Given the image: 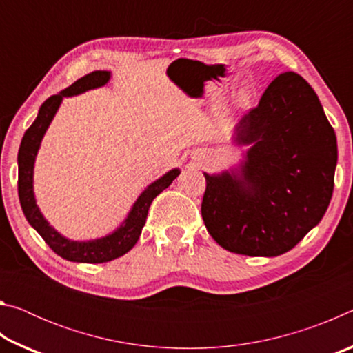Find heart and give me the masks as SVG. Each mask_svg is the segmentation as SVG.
I'll return each mask as SVG.
<instances>
[{
  "mask_svg": "<svg viewBox=\"0 0 353 353\" xmlns=\"http://www.w3.org/2000/svg\"><path fill=\"white\" fill-rule=\"evenodd\" d=\"M249 99H250L249 92H241V93L236 97V103H238V105L244 107V105L249 104Z\"/></svg>",
  "mask_w": 353,
  "mask_h": 353,
  "instance_id": "obj_1",
  "label": "heart"
}]
</instances>
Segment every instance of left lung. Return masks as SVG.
Segmentation results:
<instances>
[{
    "mask_svg": "<svg viewBox=\"0 0 353 353\" xmlns=\"http://www.w3.org/2000/svg\"><path fill=\"white\" fill-rule=\"evenodd\" d=\"M240 165L205 176L202 219L229 252L277 256L319 224L333 193L336 135L318 94L292 71L277 76L236 124Z\"/></svg>",
    "mask_w": 353,
    "mask_h": 353,
    "instance_id": "left-lung-1",
    "label": "left lung"
}]
</instances>
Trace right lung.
<instances>
[{
    "label": "right lung",
    "instance_id": "obj_1",
    "mask_svg": "<svg viewBox=\"0 0 353 353\" xmlns=\"http://www.w3.org/2000/svg\"><path fill=\"white\" fill-rule=\"evenodd\" d=\"M110 81V71H93L77 79L74 83L65 88L59 94H52L43 104L40 105L39 115L31 124L21 139L19 149V198L23 213L45 243L57 255L68 261L76 263H105L115 260L118 256L129 252L135 246L141 235V229L146 223L148 210L155 196H159L165 188H168L171 182L181 174V170L172 168L157 181L149 183L141 191V194L134 202L132 208L128 213L126 219L112 234L88 241H74L63 236L62 234L50 225V223L41 214L34 194V163L35 157L41 145V140L46 134L48 128L54 118L56 112L62 104V99L67 97H76L83 92L93 90L105 85Z\"/></svg>",
    "mask_w": 353,
    "mask_h": 353
}]
</instances>
